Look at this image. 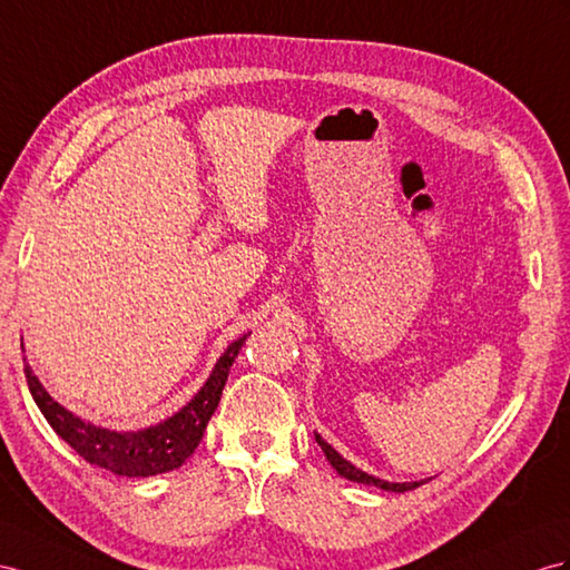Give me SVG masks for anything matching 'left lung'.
<instances>
[{
	"label": "left lung",
	"mask_w": 570,
	"mask_h": 570,
	"mask_svg": "<svg viewBox=\"0 0 570 570\" xmlns=\"http://www.w3.org/2000/svg\"><path fill=\"white\" fill-rule=\"evenodd\" d=\"M315 441H317V445H320V448H323L325 458L330 460V464L334 466V470H337V474H342V476H344V479H348V481H356V484H368V487H377V489H385V491H397V493L412 491V489H416V487L424 484V481H404V484H392V481L377 479V476H373V474H366V472L356 470V466H354L352 462H346V460L340 455L337 450H334L330 443H325V441H323V435H317V433H315Z\"/></svg>",
	"instance_id": "obj_1"
}]
</instances>
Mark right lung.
I'll return each instance as SVG.
<instances>
[{
    "mask_svg": "<svg viewBox=\"0 0 570 570\" xmlns=\"http://www.w3.org/2000/svg\"><path fill=\"white\" fill-rule=\"evenodd\" d=\"M247 337H250V332L228 344L224 356L216 361L207 383L202 385V390L180 412L141 431L118 433L81 421L48 395V390L33 375L31 366H23V373L28 390H31L42 416L48 419L55 433L75 448L86 462L104 466V470L120 476H154L178 470L193 455L202 441L204 429H207L212 414L216 412L218 400H222L233 361H236Z\"/></svg>",
    "mask_w": 570,
    "mask_h": 570,
    "instance_id": "add662e5",
    "label": "right lung"
}]
</instances>
